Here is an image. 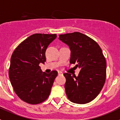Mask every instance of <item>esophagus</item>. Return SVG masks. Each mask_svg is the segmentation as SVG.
<instances>
[{
	"instance_id": "obj_1",
	"label": "esophagus",
	"mask_w": 120,
	"mask_h": 120,
	"mask_svg": "<svg viewBox=\"0 0 120 120\" xmlns=\"http://www.w3.org/2000/svg\"><path fill=\"white\" fill-rule=\"evenodd\" d=\"M58 75H63V72H61V71H58Z\"/></svg>"
}]
</instances>
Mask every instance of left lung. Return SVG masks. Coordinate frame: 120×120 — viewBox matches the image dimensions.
Here are the masks:
<instances>
[{
  "label": "left lung",
  "instance_id": "8db88e82",
  "mask_svg": "<svg viewBox=\"0 0 120 120\" xmlns=\"http://www.w3.org/2000/svg\"><path fill=\"white\" fill-rule=\"evenodd\" d=\"M59 39L71 49L70 63L81 69L78 76L63 74L67 96L73 103H89L98 96L105 82L106 62L102 49L93 39L79 32L60 34Z\"/></svg>",
  "mask_w": 120,
  "mask_h": 120
}]
</instances>
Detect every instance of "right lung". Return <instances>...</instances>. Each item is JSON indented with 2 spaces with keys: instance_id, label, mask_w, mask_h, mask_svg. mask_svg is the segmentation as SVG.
<instances>
[{
  "instance_id": "right-lung-1",
  "label": "right lung",
  "mask_w": 120,
  "mask_h": 120,
  "mask_svg": "<svg viewBox=\"0 0 120 120\" xmlns=\"http://www.w3.org/2000/svg\"><path fill=\"white\" fill-rule=\"evenodd\" d=\"M56 34H33L20 43L11 58L9 77L20 99L32 105L47 100L58 72H42L39 64L46 61L45 51Z\"/></svg>"
}]
</instances>
